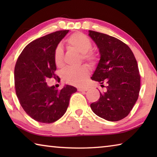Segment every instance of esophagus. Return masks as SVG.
Segmentation results:
<instances>
[{
    "label": "esophagus",
    "instance_id": "34e87169",
    "mask_svg": "<svg viewBox=\"0 0 157 157\" xmlns=\"http://www.w3.org/2000/svg\"><path fill=\"white\" fill-rule=\"evenodd\" d=\"M78 90L79 91H86L88 90V88H86V87H79Z\"/></svg>",
    "mask_w": 157,
    "mask_h": 157
}]
</instances>
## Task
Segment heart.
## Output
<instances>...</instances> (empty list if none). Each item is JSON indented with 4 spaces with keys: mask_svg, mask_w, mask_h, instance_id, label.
Wrapping results in <instances>:
<instances>
[{
    "mask_svg": "<svg viewBox=\"0 0 157 157\" xmlns=\"http://www.w3.org/2000/svg\"><path fill=\"white\" fill-rule=\"evenodd\" d=\"M66 46L71 49L81 53L82 59L94 63L98 59V55L90 50L92 47L91 41L85 34L75 33L68 36L66 41ZM54 62L58 68L63 66V50L61 46H57L54 53ZM89 74V68L86 66H81L78 68H67L63 71V79L67 83L80 86L83 84Z\"/></svg>",
    "mask_w": 157,
    "mask_h": 157,
    "instance_id": "b5f03b06",
    "label": "heart"
}]
</instances>
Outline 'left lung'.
Segmentation results:
<instances>
[{
    "label": "left lung",
    "mask_w": 157,
    "mask_h": 157,
    "mask_svg": "<svg viewBox=\"0 0 157 157\" xmlns=\"http://www.w3.org/2000/svg\"><path fill=\"white\" fill-rule=\"evenodd\" d=\"M100 52V61L93 80L106 91L100 93L99 100L91 103L92 111L109 121H118L128 115L139 98L140 85L137 62L129 47L119 39L107 34L89 30Z\"/></svg>",
    "instance_id": "1"
}]
</instances>
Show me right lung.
Here are the masks:
<instances>
[{"label": "right lung", "instance_id": "obj_1", "mask_svg": "<svg viewBox=\"0 0 157 157\" xmlns=\"http://www.w3.org/2000/svg\"><path fill=\"white\" fill-rule=\"evenodd\" d=\"M69 30L50 33L32 41L18 57L14 68L16 94L23 109L39 123H52L63 116L75 87L65 85L61 90L48 86L57 67L55 50Z\"/></svg>", "mask_w": 157, "mask_h": 157}]
</instances>
